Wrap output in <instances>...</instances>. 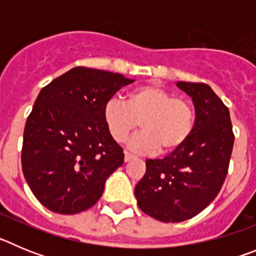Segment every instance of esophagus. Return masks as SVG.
Masks as SVG:
<instances>
[{
    "mask_svg": "<svg viewBox=\"0 0 256 256\" xmlns=\"http://www.w3.org/2000/svg\"><path fill=\"white\" fill-rule=\"evenodd\" d=\"M133 159H136L134 155H132V154H130V152L124 154V162H130V160H133Z\"/></svg>",
    "mask_w": 256,
    "mask_h": 256,
    "instance_id": "obj_1",
    "label": "esophagus"
}]
</instances>
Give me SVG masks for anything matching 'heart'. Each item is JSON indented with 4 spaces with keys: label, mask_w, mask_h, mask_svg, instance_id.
<instances>
[{
    "label": "heart",
    "mask_w": 256,
    "mask_h": 256,
    "mask_svg": "<svg viewBox=\"0 0 256 256\" xmlns=\"http://www.w3.org/2000/svg\"><path fill=\"white\" fill-rule=\"evenodd\" d=\"M104 120L112 138L126 141L138 126L142 132L130 142L132 150L141 154L172 152L188 141L195 130V108L188 98L174 96L158 84L134 88L126 104L115 97L104 106Z\"/></svg>",
    "instance_id": "obj_1"
}]
</instances>
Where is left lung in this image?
Here are the masks:
<instances>
[{
  "label": "left lung",
  "mask_w": 256,
  "mask_h": 256,
  "mask_svg": "<svg viewBox=\"0 0 256 256\" xmlns=\"http://www.w3.org/2000/svg\"><path fill=\"white\" fill-rule=\"evenodd\" d=\"M192 97L196 123L188 141L164 159L146 160L134 195L140 209L160 222L194 218L220 191L234 134L230 110L205 83L177 82Z\"/></svg>",
  "instance_id": "obj_1"
}]
</instances>
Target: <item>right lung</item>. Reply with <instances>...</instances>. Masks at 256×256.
I'll list each match as a JSON object with an SVG mask.
<instances>
[{"label":"right lung","instance_id":"1","mask_svg":"<svg viewBox=\"0 0 256 256\" xmlns=\"http://www.w3.org/2000/svg\"><path fill=\"white\" fill-rule=\"evenodd\" d=\"M134 80L76 66L42 88L26 119L22 168L40 204L76 214L96 204L106 178L124 162L104 120V106Z\"/></svg>","mask_w":256,"mask_h":256}]
</instances>
